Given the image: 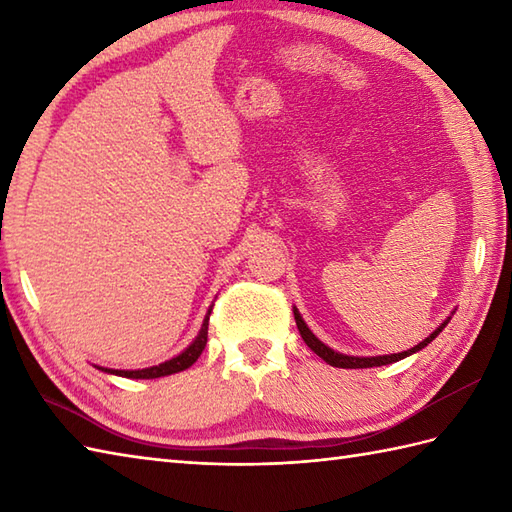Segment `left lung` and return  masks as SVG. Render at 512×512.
<instances>
[{"mask_svg":"<svg viewBox=\"0 0 512 512\" xmlns=\"http://www.w3.org/2000/svg\"><path fill=\"white\" fill-rule=\"evenodd\" d=\"M292 312H295V321H297V328H299L301 339L306 341V345L310 347V350H312L314 354H317V356H321L323 361L328 363V365H332V367H343V369H363V367H380V365L396 363V361H400V358H407V356H411V354H416V352L424 350V347H427L433 339H436V336H438L444 328H447V323L451 321V317H447V321H442V323L438 325V328L427 336V339L420 341L416 347H411V350H407V352L385 354V356H347V354H341V352H334L332 347H328L323 341H319L317 336H314L312 330L306 325V321H303V317H301L297 308H292ZM451 314H453V312H451Z\"/></svg>","mask_w":512,"mask_h":512,"instance_id":"1","label":"left lung"}]
</instances>
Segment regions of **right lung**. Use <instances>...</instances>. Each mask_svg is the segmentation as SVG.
Wrapping results in <instances>:
<instances>
[{
    "instance_id": "right-lung-1",
    "label": "right lung",
    "mask_w": 512,
    "mask_h": 512,
    "mask_svg": "<svg viewBox=\"0 0 512 512\" xmlns=\"http://www.w3.org/2000/svg\"><path fill=\"white\" fill-rule=\"evenodd\" d=\"M213 308H209L206 312V317L202 321V328L198 332V336L191 341L189 347H184V350L169 358L165 363H158L154 367H143V369H110V367H99L101 372L107 374H114V376H125V378H162V376H171V374H178L182 369L191 367L195 361H198V356L202 354V350L206 347V336H209V314Z\"/></svg>"
}]
</instances>
